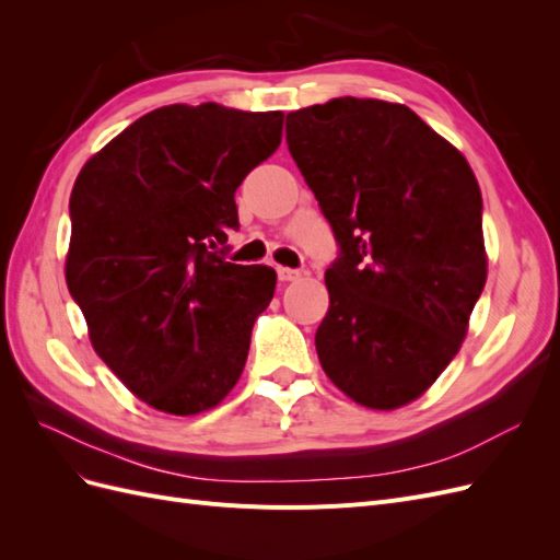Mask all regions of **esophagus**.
Returning <instances> with one entry per match:
<instances>
[{"label": "esophagus", "mask_w": 560, "mask_h": 560, "mask_svg": "<svg viewBox=\"0 0 560 560\" xmlns=\"http://www.w3.org/2000/svg\"><path fill=\"white\" fill-rule=\"evenodd\" d=\"M303 273L301 270H296V268H284V266H278V278L282 280V282H294V280H299Z\"/></svg>", "instance_id": "1"}]
</instances>
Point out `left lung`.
Instances as JSON below:
<instances>
[{
  "mask_svg": "<svg viewBox=\"0 0 560 560\" xmlns=\"http://www.w3.org/2000/svg\"><path fill=\"white\" fill-rule=\"evenodd\" d=\"M287 147L341 245L315 334L366 409L418 399L460 350L488 257L467 159L399 103L334 97L287 114Z\"/></svg>",
  "mask_w": 560,
  "mask_h": 560,
  "instance_id": "8db88e82",
  "label": "left lung"
}]
</instances>
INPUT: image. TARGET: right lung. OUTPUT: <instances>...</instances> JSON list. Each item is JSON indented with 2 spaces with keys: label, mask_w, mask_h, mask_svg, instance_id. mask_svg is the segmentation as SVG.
<instances>
[{
  "label": "right lung",
  "mask_w": 560,
  "mask_h": 560,
  "mask_svg": "<svg viewBox=\"0 0 560 560\" xmlns=\"http://www.w3.org/2000/svg\"><path fill=\"white\" fill-rule=\"evenodd\" d=\"M282 118L167 105L118 132L74 182L67 287L100 360L156 411H210L243 374L278 276L217 247L241 226L235 189L280 147Z\"/></svg>",
  "instance_id": "right-lung-1"
}]
</instances>
